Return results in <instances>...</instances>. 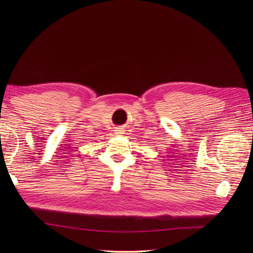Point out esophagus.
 <instances>
[{
  "mask_svg": "<svg viewBox=\"0 0 253 253\" xmlns=\"http://www.w3.org/2000/svg\"><path fill=\"white\" fill-rule=\"evenodd\" d=\"M121 131H122V129H118V131H117V134H121Z\"/></svg>",
  "mask_w": 253,
  "mask_h": 253,
  "instance_id": "obj_1",
  "label": "esophagus"
}]
</instances>
